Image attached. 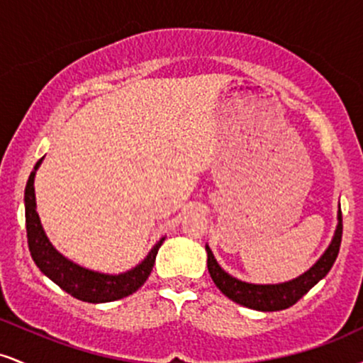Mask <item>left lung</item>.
<instances>
[{
	"label": "left lung",
	"instance_id": "obj_1",
	"mask_svg": "<svg viewBox=\"0 0 363 363\" xmlns=\"http://www.w3.org/2000/svg\"><path fill=\"white\" fill-rule=\"evenodd\" d=\"M341 234H343V218H341V210H338V225H336L335 237H333L329 247L319 257L318 262L302 273L301 277L285 283H277V285H256V283H245L230 277L227 272H223L222 266L215 259L211 249L206 245L208 254V272H210L211 280L218 286L223 295H227L230 301H234L240 306L249 307L262 312H273L289 309L290 306L297 303L303 295L309 291L312 286L329 273L331 266L335 264L338 257Z\"/></svg>",
	"mask_w": 363,
	"mask_h": 363
}]
</instances>
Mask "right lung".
Listing matches in <instances>:
<instances>
[{
	"label": "right lung",
	"instance_id": "add662e5",
	"mask_svg": "<svg viewBox=\"0 0 363 363\" xmlns=\"http://www.w3.org/2000/svg\"><path fill=\"white\" fill-rule=\"evenodd\" d=\"M40 158L35 164L34 170L30 172L27 186H25V223H27V240L28 249H30L32 259L37 264V268L43 272L45 277L51 278L57 286L68 291L69 295L78 301L90 302V303H102L119 301V298L128 297V295L135 294L136 290L147 281V278L152 273L153 264H155V257L158 249L165 237H162L158 242L153 245L148 256L129 269L126 273L119 274H106L99 272H91V269L83 268L77 262L69 261L68 257L62 256L54 249V245L49 242L48 235H45L43 225H40L39 213H37L35 205V189H34V179L35 172L39 169Z\"/></svg>",
	"mask_w": 363,
	"mask_h": 363
}]
</instances>
